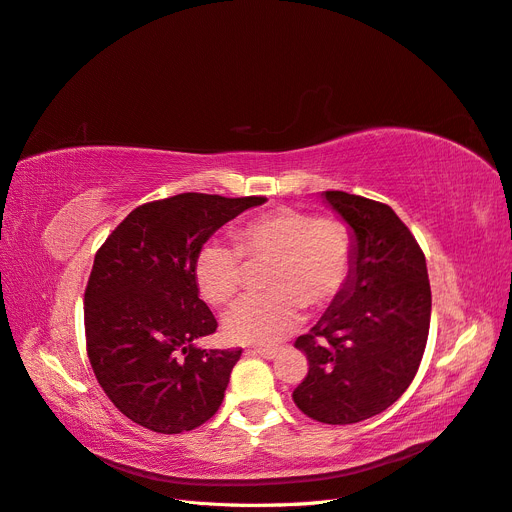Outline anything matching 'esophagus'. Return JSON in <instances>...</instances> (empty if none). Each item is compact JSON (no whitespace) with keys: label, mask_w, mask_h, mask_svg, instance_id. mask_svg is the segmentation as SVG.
I'll return each instance as SVG.
<instances>
[{"label":"esophagus","mask_w":512,"mask_h":512,"mask_svg":"<svg viewBox=\"0 0 512 512\" xmlns=\"http://www.w3.org/2000/svg\"><path fill=\"white\" fill-rule=\"evenodd\" d=\"M248 352H251L253 356H261V358H266V360H274L276 358V349H270V347H253V349H248Z\"/></svg>","instance_id":"esophagus-1"}]
</instances>
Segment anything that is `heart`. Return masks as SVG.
Wrapping results in <instances>:
<instances>
[{
  "instance_id": "obj_1",
  "label": "heart",
  "mask_w": 512,
  "mask_h": 512,
  "mask_svg": "<svg viewBox=\"0 0 512 512\" xmlns=\"http://www.w3.org/2000/svg\"><path fill=\"white\" fill-rule=\"evenodd\" d=\"M231 246L210 240L195 259V281L210 304H227L244 285V261L268 259L266 294L242 298L225 315V334L236 343L274 345L294 332L304 304L324 309L341 294L354 264L347 225L332 216L281 208L248 218L233 229Z\"/></svg>"
}]
</instances>
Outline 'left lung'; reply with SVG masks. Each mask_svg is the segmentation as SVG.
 <instances>
[{"instance_id": "8db88e82", "label": "left lung", "mask_w": 512, "mask_h": 512, "mask_svg": "<svg viewBox=\"0 0 512 512\" xmlns=\"http://www.w3.org/2000/svg\"><path fill=\"white\" fill-rule=\"evenodd\" d=\"M324 199L352 227V274L296 347L309 373L298 410L326 425L382 414L412 384L425 354L431 285L425 253L386 203L343 191Z\"/></svg>"}]
</instances>
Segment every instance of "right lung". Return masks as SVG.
Masks as SVG:
<instances>
[{
    "instance_id": "right-lung-1",
    "label": "right lung",
    "mask_w": 512,
    "mask_h": 512,
    "mask_svg": "<svg viewBox=\"0 0 512 512\" xmlns=\"http://www.w3.org/2000/svg\"><path fill=\"white\" fill-rule=\"evenodd\" d=\"M264 197L182 193L135 208L98 248L85 287L87 358L111 403L156 433L193 431L223 403L242 349H199L216 332L195 259L212 233Z\"/></svg>"
}]
</instances>
